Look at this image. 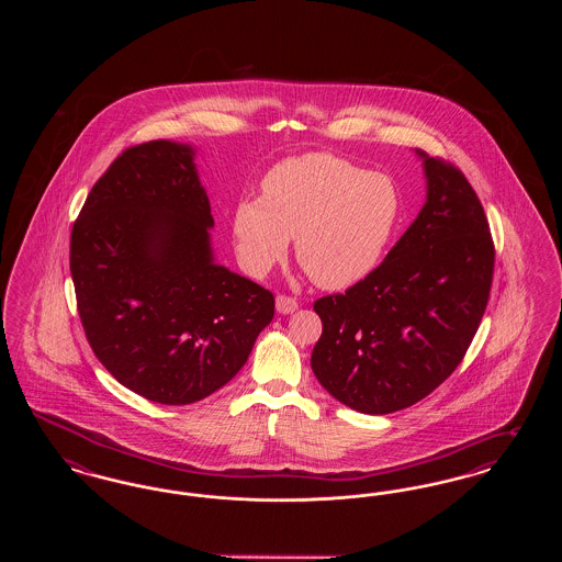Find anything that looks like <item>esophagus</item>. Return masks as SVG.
<instances>
[{"label": "esophagus", "instance_id": "esophagus-1", "mask_svg": "<svg viewBox=\"0 0 562 562\" xmlns=\"http://www.w3.org/2000/svg\"><path fill=\"white\" fill-rule=\"evenodd\" d=\"M299 307V303H296V299L293 296H284V294H280V296H276V310H278V314H293L294 310Z\"/></svg>", "mask_w": 562, "mask_h": 562}]
</instances>
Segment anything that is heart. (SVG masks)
<instances>
[{"mask_svg":"<svg viewBox=\"0 0 562 562\" xmlns=\"http://www.w3.org/2000/svg\"><path fill=\"white\" fill-rule=\"evenodd\" d=\"M398 186L335 154L278 161L261 181V198H244L232 213L241 266L266 276L284 259L291 236L299 263L326 291H344L381 263L401 221Z\"/></svg>","mask_w":562,"mask_h":562,"instance_id":"obj_1","label":"heart"}]
</instances>
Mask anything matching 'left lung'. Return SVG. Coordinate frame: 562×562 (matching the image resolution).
<instances>
[{
  "instance_id": "8db88e82",
  "label": "left lung",
  "mask_w": 562,
  "mask_h": 562,
  "mask_svg": "<svg viewBox=\"0 0 562 562\" xmlns=\"http://www.w3.org/2000/svg\"><path fill=\"white\" fill-rule=\"evenodd\" d=\"M424 161L426 204L383 263L314 303L312 371L349 408L387 415L426 398L461 362L488 301L495 248L476 191L447 161Z\"/></svg>"
}]
</instances>
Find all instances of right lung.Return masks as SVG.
Wrapping results in <instances>:
<instances>
[{
	"label": "right lung",
	"mask_w": 562,
	"mask_h": 562,
	"mask_svg": "<svg viewBox=\"0 0 562 562\" xmlns=\"http://www.w3.org/2000/svg\"><path fill=\"white\" fill-rule=\"evenodd\" d=\"M188 143L126 149L71 232V278L88 344L134 394L211 396L248 360L273 294L214 261L211 202Z\"/></svg>",
	"instance_id": "add662e5"
}]
</instances>
